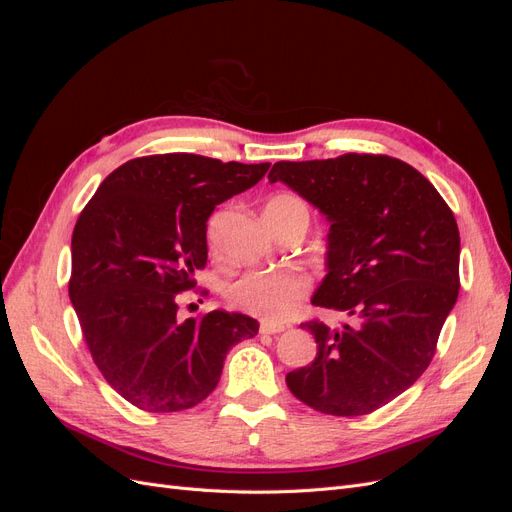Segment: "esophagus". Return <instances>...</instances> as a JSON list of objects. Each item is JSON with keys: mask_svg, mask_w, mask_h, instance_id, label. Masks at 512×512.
Masks as SVG:
<instances>
[{"mask_svg": "<svg viewBox=\"0 0 512 512\" xmlns=\"http://www.w3.org/2000/svg\"><path fill=\"white\" fill-rule=\"evenodd\" d=\"M286 327L282 324H273V322H262L260 324V333H267V335H277V333H284Z\"/></svg>", "mask_w": 512, "mask_h": 512, "instance_id": "34e87169", "label": "esophagus"}]
</instances>
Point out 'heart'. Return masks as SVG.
<instances>
[{
    "label": "heart",
    "mask_w": 512,
    "mask_h": 512,
    "mask_svg": "<svg viewBox=\"0 0 512 512\" xmlns=\"http://www.w3.org/2000/svg\"><path fill=\"white\" fill-rule=\"evenodd\" d=\"M269 205H301L292 196H277ZM312 280L297 269L247 271L228 286V301L241 312L267 322L288 320L307 297Z\"/></svg>",
    "instance_id": "b5f03b06"
}]
</instances>
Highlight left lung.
Returning <instances> with one entry per match:
<instances>
[{
    "label": "left lung",
    "mask_w": 512,
    "mask_h": 512,
    "mask_svg": "<svg viewBox=\"0 0 512 512\" xmlns=\"http://www.w3.org/2000/svg\"><path fill=\"white\" fill-rule=\"evenodd\" d=\"M269 181L327 215V275L312 303L354 318L339 329L301 324L318 352L290 371L288 389L324 414L374 412L423 376L455 307V215L416 168L374 153L277 162Z\"/></svg>",
    "instance_id": "obj_1"
}]
</instances>
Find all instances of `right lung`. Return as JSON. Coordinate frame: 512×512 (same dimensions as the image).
Masks as SVG:
<instances>
[{"instance_id": "1", "label": "right lung", "mask_w": 512, "mask_h": 512, "mask_svg": "<svg viewBox=\"0 0 512 512\" xmlns=\"http://www.w3.org/2000/svg\"><path fill=\"white\" fill-rule=\"evenodd\" d=\"M265 164L194 153L134 158L108 175L72 235L70 301L104 380L145 412L200 404L228 350L258 333L245 314L179 316V294L207 265L215 205L256 185Z\"/></svg>"}]
</instances>
